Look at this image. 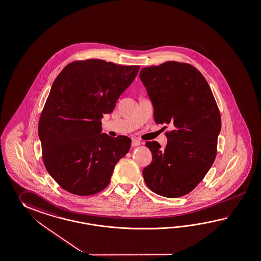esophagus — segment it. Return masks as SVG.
I'll use <instances>...</instances> for the list:
<instances>
[{
	"label": "esophagus",
	"instance_id": "obj_1",
	"mask_svg": "<svg viewBox=\"0 0 261 261\" xmlns=\"http://www.w3.org/2000/svg\"><path fill=\"white\" fill-rule=\"evenodd\" d=\"M140 145V141L139 140H137V139H133L132 140V146L136 147L139 146Z\"/></svg>",
	"mask_w": 261,
	"mask_h": 261
}]
</instances>
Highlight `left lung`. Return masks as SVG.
<instances>
[{
	"mask_svg": "<svg viewBox=\"0 0 261 261\" xmlns=\"http://www.w3.org/2000/svg\"><path fill=\"white\" fill-rule=\"evenodd\" d=\"M140 77L153 103L154 121L172 128L166 132L165 149L158 141H147L153 160L142 171L144 181L161 196H184L203 180L216 159L222 121L215 98L191 64L167 61L142 68Z\"/></svg>",
	"mask_w": 261,
	"mask_h": 261,
	"instance_id": "left-lung-1",
	"label": "left lung"
}]
</instances>
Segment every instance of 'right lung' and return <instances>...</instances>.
Instances as JSON below:
<instances>
[{
    "label": "right lung",
    "mask_w": 261,
    "mask_h": 261,
    "mask_svg": "<svg viewBox=\"0 0 261 261\" xmlns=\"http://www.w3.org/2000/svg\"><path fill=\"white\" fill-rule=\"evenodd\" d=\"M140 68L101 59L73 61L54 81L38 137L45 168L65 191L80 196L102 191L129 152L131 140L101 133V120L113 111Z\"/></svg>",
    "instance_id": "right-lung-1"
}]
</instances>
